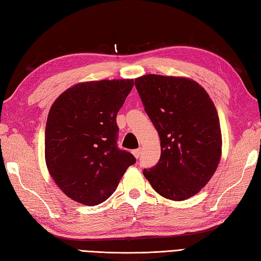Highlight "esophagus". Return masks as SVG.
<instances>
[{
  "label": "esophagus",
  "instance_id": "esophagus-1",
  "mask_svg": "<svg viewBox=\"0 0 261 261\" xmlns=\"http://www.w3.org/2000/svg\"><path fill=\"white\" fill-rule=\"evenodd\" d=\"M132 153H134V156L138 159L141 154V149H135V150H132Z\"/></svg>",
  "mask_w": 261,
  "mask_h": 261
}]
</instances>
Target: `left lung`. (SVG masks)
<instances>
[{"label": "left lung", "mask_w": 261, "mask_h": 261, "mask_svg": "<svg viewBox=\"0 0 261 261\" xmlns=\"http://www.w3.org/2000/svg\"><path fill=\"white\" fill-rule=\"evenodd\" d=\"M135 84L162 147L158 164L143 175L166 198L194 196L214 175L222 152L214 103L198 83L185 77L149 74Z\"/></svg>", "instance_id": "8db88e82"}]
</instances>
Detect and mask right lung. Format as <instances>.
Returning <instances> with one entry per match:
<instances>
[{"instance_id": "add662e5", "label": "right lung", "mask_w": 261, "mask_h": 261, "mask_svg": "<svg viewBox=\"0 0 261 261\" xmlns=\"http://www.w3.org/2000/svg\"><path fill=\"white\" fill-rule=\"evenodd\" d=\"M134 80L80 83L51 105L45 157L53 179L74 201L97 205L112 195L134 154L118 148L116 114Z\"/></svg>"}]
</instances>
